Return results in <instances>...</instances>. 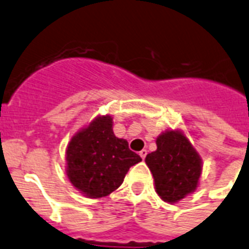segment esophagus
<instances>
[{"label": "esophagus", "instance_id": "34e87169", "mask_svg": "<svg viewBox=\"0 0 249 249\" xmlns=\"http://www.w3.org/2000/svg\"><path fill=\"white\" fill-rule=\"evenodd\" d=\"M139 156L142 157V160H144V158H145V156H147V149H142L141 152H139Z\"/></svg>", "mask_w": 249, "mask_h": 249}]
</instances>
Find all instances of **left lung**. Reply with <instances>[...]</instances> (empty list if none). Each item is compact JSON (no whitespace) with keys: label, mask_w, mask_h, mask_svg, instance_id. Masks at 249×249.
Here are the masks:
<instances>
[{"label":"left lung","mask_w":249,"mask_h":249,"mask_svg":"<svg viewBox=\"0 0 249 249\" xmlns=\"http://www.w3.org/2000/svg\"><path fill=\"white\" fill-rule=\"evenodd\" d=\"M157 150L145 163L153 175L156 192L170 204L182 200L199 186L202 160L181 130H166L157 137Z\"/></svg>","instance_id":"left-lung-1"}]
</instances>
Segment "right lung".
<instances>
[{
  "label": "right lung",
  "instance_id": "right-lung-1",
  "mask_svg": "<svg viewBox=\"0 0 249 249\" xmlns=\"http://www.w3.org/2000/svg\"><path fill=\"white\" fill-rule=\"evenodd\" d=\"M141 160L128 142L115 137L111 116L99 115L71 138L66 173L83 196L99 199L118 189L129 168Z\"/></svg>",
  "mask_w": 249,
  "mask_h": 249
}]
</instances>
